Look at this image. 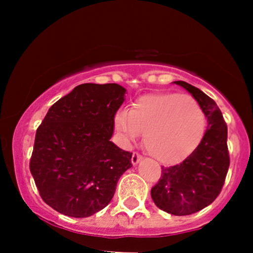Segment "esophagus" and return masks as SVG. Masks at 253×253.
Listing matches in <instances>:
<instances>
[{
  "mask_svg": "<svg viewBox=\"0 0 253 253\" xmlns=\"http://www.w3.org/2000/svg\"><path fill=\"white\" fill-rule=\"evenodd\" d=\"M142 159H143L142 155H139L138 153H133V154H132V158H131V162L133 165H137Z\"/></svg>",
  "mask_w": 253,
  "mask_h": 253,
  "instance_id": "obj_1",
  "label": "esophagus"
}]
</instances>
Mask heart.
<instances>
[{
	"label": "heart",
	"instance_id": "1",
	"mask_svg": "<svg viewBox=\"0 0 253 253\" xmlns=\"http://www.w3.org/2000/svg\"><path fill=\"white\" fill-rule=\"evenodd\" d=\"M120 144L134 147L144 136L148 152L164 165H177L197 150L206 133L205 112L193 96L148 94L114 116Z\"/></svg>",
	"mask_w": 253,
	"mask_h": 253
}]
</instances>
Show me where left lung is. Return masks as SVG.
<instances>
[{"label": "left lung", "mask_w": 253, "mask_h": 253, "mask_svg": "<svg viewBox=\"0 0 253 253\" xmlns=\"http://www.w3.org/2000/svg\"><path fill=\"white\" fill-rule=\"evenodd\" d=\"M197 100L207 119V131L195 153L181 164L163 168L150 195L155 206L172 215H190L218 197L228 172V127L221 111L201 89L183 81L174 82Z\"/></svg>", "instance_id": "obj_1"}]
</instances>
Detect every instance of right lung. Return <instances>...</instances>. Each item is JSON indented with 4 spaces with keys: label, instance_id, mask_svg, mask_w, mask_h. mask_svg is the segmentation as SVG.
<instances>
[{
    "label": "right lung",
    "instance_id": "add662e5",
    "mask_svg": "<svg viewBox=\"0 0 253 253\" xmlns=\"http://www.w3.org/2000/svg\"><path fill=\"white\" fill-rule=\"evenodd\" d=\"M126 89L116 83L77 85L48 109L35 134L30 172L44 202L85 218L114 197L132 153L111 142Z\"/></svg>",
    "mask_w": 253,
    "mask_h": 253
}]
</instances>
